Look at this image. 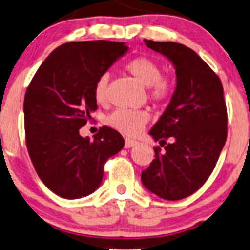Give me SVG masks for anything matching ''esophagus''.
I'll list each match as a JSON object with an SVG mask.
<instances>
[{
    "instance_id": "34e87169",
    "label": "esophagus",
    "mask_w": 250,
    "mask_h": 250,
    "mask_svg": "<svg viewBox=\"0 0 250 250\" xmlns=\"http://www.w3.org/2000/svg\"><path fill=\"white\" fill-rule=\"evenodd\" d=\"M136 145H138V141H136V140H133V139H129V138L125 139V148H131V147L136 146Z\"/></svg>"
}]
</instances>
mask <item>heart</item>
<instances>
[{
    "mask_svg": "<svg viewBox=\"0 0 250 250\" xmlns=\"http://www.w3.org/2000/svg\"><path fill=\"white\" fill-rule=\"evenodd\" d=\"M125 68L140 83L149 87V94L153 100H165L167 96L171 94V82L168 78L161 76L163 73L161 66L156 60L149 57H136L125 65ZM109 79H110L109 73H103L96 81L94 94L98 103L105 102L108 98ZM147 121L148 114L146 111L117 109L108 117L106 122L115 129L133 135L141 130Z\"/></svg>",
    "mask_w": 250,
    "mask_h": 250,
    "instance_id": "heart-1",
    "label": "heart"
}]
</instances>
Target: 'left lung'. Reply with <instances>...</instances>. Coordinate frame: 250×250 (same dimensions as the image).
Instances as JSON below:
<instances>
[{
  "label": "left lung",
  "mask_w": 250,
  "mask_h": 250,
  "mask_svg": "<svg viewBox=\"0 0 250 250\" xmlns=\"http://www.w3.org/2000/svg\"><path fill=\"white\" fill-rule=\"evenodd\" d=\"M173 64L177 85L149 134L165 150L141 173V182L166 201H179L202 188L227 140V108L218 76L193 49L172 41L145 40Z\"/></svg>",
  "instance_id": "left-lung-1"
}]
</instances>
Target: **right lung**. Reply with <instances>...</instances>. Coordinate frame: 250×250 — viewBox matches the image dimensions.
I'll list each match as a JSON object with an SVG mask.
<instances>
[{
    "instance_id": "right-lung-1",
    "label": "right lung",
    "mask_w": 250,
    "mask_h": 250,
    "mask_svg": "<svg viewBox=\"0 0 250 250\" xmlns=\"http://www.w3.org/2000/svg\"><path fill=\"white\" fill-rule=\"evenodd\" d=\"M127 51L125 42L105 40L64 43L41 64L27 89V149L40 179L59 197L78 199L95 192L105 161L125 146L110 127L101 128L94 141L79 129L97 110V78Z\"/></svg>"
}]
</instances>
